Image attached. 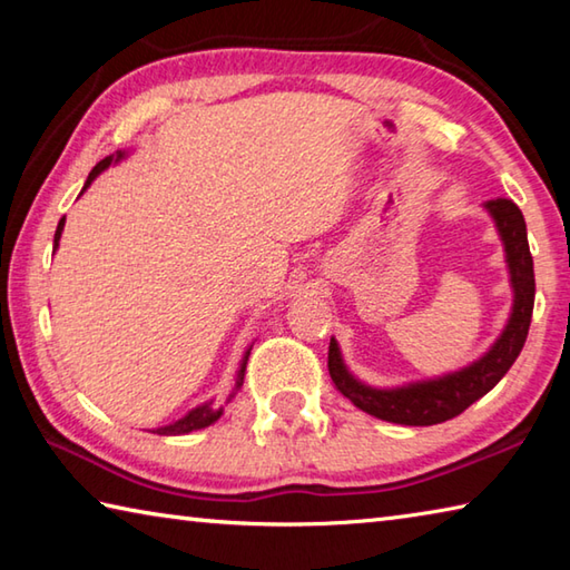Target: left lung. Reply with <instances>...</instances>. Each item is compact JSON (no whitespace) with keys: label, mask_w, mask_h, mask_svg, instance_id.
Masks as SVG:
<instances>
[{"label":"left lung","mask_w":570,"mask_h":570,"mask_svg":"<svg viewBox=\"0 0 570 570\" xmlns=\"http://www.w3.org/2000/svg\"><path fill=\"white\" fill-rule=\"evenodd\" d=\"M490 218L495 220L498 236L505 248V264L510 274V288H513V308H510L505 330L500 332L495 344L468 366L458 372L442 374L435 380H420L402 384V387H372L356 380L346 370L340 344L330 342V374L334 387L340 390L354 407L394 424H410V428H428L445 420L458 417L482 394H488L495 384L505 377V372L518 360L523 350L530 316H533L535 298V276L533 256L528 248L525 218L520 208L508 198H495L482 204Z\"/></svg>","instance_id":"left-lung-1"}]
</instances>
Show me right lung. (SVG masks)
Masks as SVG:
<instances>
[{"label":"right lung","mask_w":570,"mask_h":570,"mask_svg":"<svg viewBox=\"0 0 570 570\" xmlns=\"http://www.w3.org/2000/svg\"><path fill=\"white\" fill-rule=\"evenodd\" d=\"M125 158H128V150H115L112 156L102 158L98 166L90 170V176H88V180H85V186H82V193L90 188V183L98 178L105 168H110V166H115V163H120ZM62 228H65V218L60 220V224H57V230H55V250H57V246H60ZM250 346H254V344H250ZM250 346L246 350L244 360H240V366H238V372H236V390L230 392V397H234V394L240 390V384H244V372H246V362H248ZM230 397H228V402H230ZM220 414H224V407H214V400H210V402L198 404V407H193L188 414H183V417L176 420L173 424H166V428H158V430H153V432H158V435H188V432H193V430H204V428H208V424H214L220 417Z\"/></svg>","instance_id":"1"}]
</instances>
